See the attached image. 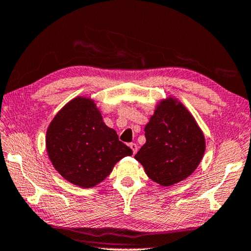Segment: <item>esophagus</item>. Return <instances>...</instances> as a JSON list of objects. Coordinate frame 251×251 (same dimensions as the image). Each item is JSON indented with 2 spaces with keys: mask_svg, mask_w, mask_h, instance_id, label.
<instances>
[{
  "mask_svg": "<svg viewBox=\"0 0 251 251\" xmlns=\"http://www.w3.org/2000/svg\"><path fill=\"white\" fill-rule=\"evenodd\" d=\"M129 146H130V148H131V150H132V152H133V155H134V154H136V152H137V151H138V146H137V144H134V143H131V144H130V145H129Z\"/></svg>",
  "mask_w": 251,
  "mask_h": 251,
  "instance_id": "34e87169",
  "label": "esophagus"
}]
</instances>
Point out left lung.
Instances as JSON below:
<instances>
[{
  "mask_svg": "<svg viewBox=\"0 0 251 251\" xmlns=\"http://www.w3.org/2000/svg\"><path fill=\"white\" fill-rule=\"evenodd\" d=\"M146 144L134 155L150 179L173 186L192 174L204 156V133L183 104L172 97L156 106L145 126Z\"/></svg>",
  "mask_w": 251,
  "mask_h": 251,
  "instance_id": "1",
  "label": "left lung"
}]
</instances>
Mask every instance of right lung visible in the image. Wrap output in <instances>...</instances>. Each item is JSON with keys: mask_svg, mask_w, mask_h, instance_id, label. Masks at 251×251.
<instances>
[{"mask_svg": "<svg viewBox=\"0 0 251 251\" xmlns=\"http://www.w3.org/2000/svg\"><path fill=\"white\" fill-rule=\"evenodd\" d=\"M46 150L57 172L82 188L95 187L120 159L132 155L87 97H75L54 117L46 131Z\"/></svg>", "mask_w": 251, "mask_h": 251, "instance_id": "right-lung-1", "label": "right lung"}]
</instances>
